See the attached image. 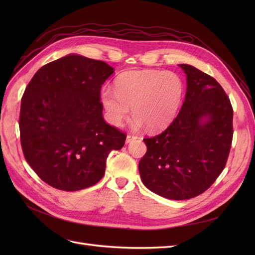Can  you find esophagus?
Wrapping results in <instances>:
<instances>
[{
	"label": "esophagus",
	"mask_w": 255,
	"mask_h": 255,
	"mask_svg": "<svg viewBox=\"0 0 255 255\" xmlns=\"http://www.w3.org/2000/svg\"><path fill=\"white\" fill-rule=\"evenodd\" d=\"M137 139V136H132V135H128L127 136V139H126V142L127 143H129L132 140H135Z\"/></svg>",
	"instance_id": "34e87169"
}]
</instances>
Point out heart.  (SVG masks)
Returning a JSON list of instances; mask_svg holds the SVG:
<instances>
[{
    "mask_svg": "<svg viewBox=\"0 0 255 255\" xmlns=\"http://www.w3.org/2000/svg\"><path fill=\"white\" fill-rule=\"evenodd\" d=\"M184 96L185 84L177 73L140 70L119 75L115 90L103 88L100 99L111 125L121 126L132 107L135 117L130 126L134 129L148 126L152 130H158L175 119Z\"/></svg>",
    "mask_w": 255,
    "mask_h": 255,
    "instance_id": "obj_1",
    "label": "heart"
}]
</instances>
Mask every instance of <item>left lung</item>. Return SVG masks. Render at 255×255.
<instances>
[{
	"label": "left lung",
	"mask_w": 255,
	"mask_h": 255,
	"mask_svg": "<svg viewBox=\"0 0 255 255\" xmlns=\"http://www.w3.org/2000/svg\"><path fill=\"white\" fill-rule=\"evenodd\" d=\"M181 111L163 133L144 138L139 173L144 186L171 200L201 195L222 172L233 138V109L220 84L190 65Z\"/></svg>",
	"instance_id": "obj_1"
}]
</instances>
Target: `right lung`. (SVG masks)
I'll return each mask as SVG.
<instances>
[{
  "label": "right lung",
  "instance_id": "add662e5",
  "mask_svg": "<svg viewBox=\"0 0 255 255\" xmlns=\"http://www.w3.org/2000/svg\"><path fill=\"white\" fill-rule=\"evenodd\" d=\"M104 61L69 54L44 65L28 83L19 119L22 151L50 186L76 191L102 179L111 151L126 134L107 125L101 87L114 73Z\"/></svg>",
  "mask_w": 255,
  "mask_h": 255
}]
</instances>
